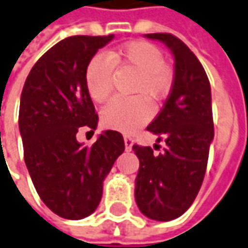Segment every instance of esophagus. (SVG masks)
<instances>
[{
    "label": "esophagus",
    "mask_w": 248,
    "mask_h": 248,
    "mask_svg": "<svg viewBox=\"0 0 248 248\" xmlns=\"http://www.w3.org/2000/svg\"><path fill=\"white\" fill-rule=\"evenodd\" d=\"M124 148H126V151H130L131 146H133V137L131 136H124Z\"/></svg>",
    "instance_id": "esophagus-1"
}]
</instances>
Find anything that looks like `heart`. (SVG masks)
I'll use <instances>...</instances> for the list:
<instances>
[{"instance_id":"b5f03b06","label":"heart","mask_w":248,"mask_h":248,"mask_svg":"<svg viewBox=\"0 0 248 248\" xmlns=\"http://www.w3.org/2000/svg\"><path fill=\"white\" fill-rule=\"evenodd\" d=\"M114 67L131 69L137 73L130 99H114L102 111L103 124L108 129L130 133L151 118L145 97L159 100L172 85L173 73L164 62L159 47L146 40H131L107 54H96L85 70V85L91 99L106 102L114 85Z\"/></svg>"}]
</instances>
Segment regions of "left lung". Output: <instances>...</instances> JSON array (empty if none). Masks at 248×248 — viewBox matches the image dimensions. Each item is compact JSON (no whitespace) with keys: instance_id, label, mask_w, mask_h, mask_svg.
I'll return each mask as SVG.
<instances>
[{"instance_id":"1","label":"left lung","mask_w":248,"mask_h":248,"mask_svg":"<svg viewBox=\"0 0 248 248\" xmlns=\"http://www.w3.org/2000/svg\"><path fill=\"white\" fill-rule=\"evenodd\" d=\"M164 42L175 58L171 92L146 130L166 142L161 153L134 144L140 160L136 202L146 217L170 221L182 216L194 202L208 166L215 137L210 82L201 62L172 33H146Z\"/></svg>"}]
</instances>
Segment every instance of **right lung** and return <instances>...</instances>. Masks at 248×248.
Segmentation results:
<instances>
[{"mask_svg":"<svg viewBox=\"0 0 248 248\" xmlns=\"http://www.w3.org/2000/svg\"><path fill=\"white\" fill-rule=\"evenodd\" d=\"M114 35L69 36L40 57L21 92L18 127L24 160L40 200L55 215L80 220L95 212L103 181L124 151L122 134L106 130L91 146L76 138L97 126L85 85V70L96 51Z\"/></svg>","mask_w":248,"mask_h":248,"instance_id":"add662e5","label":"right lung"}]
</instances>
